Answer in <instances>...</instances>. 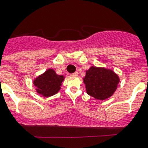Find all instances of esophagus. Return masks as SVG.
Returning <instances> with one entry per match:
<instances>
[{
	"label": "esophagus",
	"instance_id": "1",
	"mask_svg": "<svg viewBox=\"0 0 148 148\" xmlns=\"http://www.w3.org/2000/svg\"><path fill=\"white\" fill-rule=\"evenodd\" d=\"M77 75H78V72L77 71L74 72V73L71 74V76H77Z\"/></svg>",
	"mask_w": 148,
	"mask_h": 148
}]
</instances>
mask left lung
I'll return each instance as SVG.
<instances>
[{
	"instance_id": "left-lung-1",
	"label": "left lung",
	"mask_w": 148,
	"mask_h": 148,
	"mask_svg": "<svg viewBox=\"0 0 148 148\" xmlns=\"http://www.w3.org/2000/svg\"><path fill=\"white\" fill-rule=\"evenodd\" d=\"M84 82L88 95L95 99L105 100L116 91L120 79L110 69L92 66L86 71Z\"/></svg>"
}]
</instances>
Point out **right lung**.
Listing matches in <instances>:
<instances>
[{
	"mask_svg": "<svg viewBox=\"0 0 148 148\" xmlns=\"http://www.w3.org/2000/svg\"><path fill=\"white\" fill-rule=\"evenodd\" d=\"M63 75H59L53 69H48L41 75L34 80L36 91L44 97H49L56 94L60 90L64 80Z\"/></svg>",
	"mask_w": 148,
	"mask_h": 148,
	"instance_id": "1",
	"label": "right lung"
}]
</instances>
